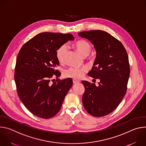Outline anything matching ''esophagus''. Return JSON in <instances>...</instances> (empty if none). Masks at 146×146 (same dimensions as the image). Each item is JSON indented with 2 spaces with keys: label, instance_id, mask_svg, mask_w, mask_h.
<instances>
[{
  "label": "esophagus",
  "instance_id": "obj_1",
  "mask_svg": "<svg viewBox=\"0 0 146 146\" xmlns=\"http://www.w3.org/2000/svg\"><path fill=\"white\" fill-rule=\"evenodd\" d=\"M73 82L74 84H77V83H78L80 82V81H78L77 80H76V79H73Z\"/></svg>",
  "mask_w": 146,
  "mask_h": 146
}]
</instances>
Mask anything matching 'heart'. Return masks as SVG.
<instances>
[{
    "label": "heart",
    "mask_w": 146,
    "mask_h": 146,
    "mask_svg": "<svg viewBox=\"0 0 146 146\" xmlns=\"http://www.w3.org/2000/svg\"><path fill=\"white\" fill-rule=\"evenodd\" d=\"M74 46L77 51L84 56H87L91 50V44L86 40H80L77 41ZM68 51V47L66 44H62L58 48L56 51V56L59 62H64L65 61ZM87 70V69L84 67H70L65 70L64 74L65 77L79 79L84 76Z\"/></svg>",
    "instance_id": "heart-1"
}]
</instances>
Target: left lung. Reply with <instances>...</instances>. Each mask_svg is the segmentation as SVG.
Wrapping results in <instances>:
<instances>
[{"label":"left lung","mask_w":146,"mask_h":146,"mask_svg":"<svg viewBox=\"0 0 146 146\" xmlns=\"http://www.w3.org/2000/svg\"><path fill=\"white\" fill-rule=\"evenodd\" d=\"M78 35L94 46L96 56L88 75L100 80L98 87L94 83L81 81L85 88L83 106L94 117L106 115L118 107L127 90L130 74L127 52L119 40L105 31H84Z\"/></svg>","instance_id":"obj_1"}]
</instances>
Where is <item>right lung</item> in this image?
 <instances>
[{"label":"right lung","mask_w":146,"mask_h":146,"mask_svg":"<svg viewBox=\"0 0 146 146\" xmlns=\"http://www.w3.org/2000/svg\"><path fill=\"white\" fill-rule=\"evenodd\" d=\"M72 34L40 33L29 40L19 50L16 60L14 79L18 95L27 109L44 119L55 116L73 84L70 78L56 80L51 78L60 73L55 70L59 64L58 48L69 40Z\"/></svg>","instance_id":"1"}]
</instances>
